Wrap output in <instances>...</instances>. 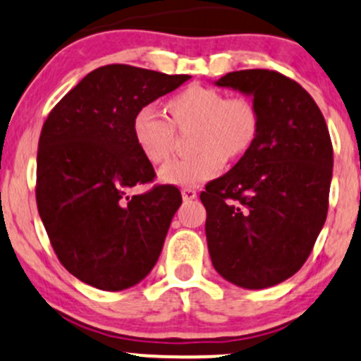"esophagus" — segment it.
Returning a JSON list of instances; mask_svg holds the SVG:
<instances>
[{"mask_svg":"<svg viewBox=\"0 0 361 361\" xmlns=\"http://www.w3.org/2000/svg\"><path fill=\"white\" fill-rule=\"evenodd\" d=\"M181 197H183V200H195L197 199V192L193 188H183L181 190Z\"/></svg>","mask_w":361,"mask_h":361,"instance_id":"1","label":"esophagus"}]
</instances>
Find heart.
Returning a JSON list of instances; mask_svg holds the SVG:
<instances>
[{
  "label": "heart",
  "mask_w": 361,
  "mask_h": 361,
  "mask_svg": "<svg viewBox=\"0 0 361 361\" xmlns=\"http://www.w3.org/2000/svg\"><path fill=\"white\" fill-rule=\"evenodd\" d=\"M171 120L147 104L133 116L132 132L138 149L152 164L168 161L176 130H192L190 145L195 152L171 161L161 169V180L178 187H197L219 174L226 157H238L255 140L259 111L248 96H229L221 89L190 85L168 102Z\"/></svg>",
  "instance_id": "b5f03b06"
}]
</instances>
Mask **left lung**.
Segmentation results:
<instances>
[{"instance_id":"left-lung-1","label":"left lung","mask_w":361,"mask_h":361,"mask_svg":"<svg viewBox=\"0 0 361 361\" xmlns=\"http://www.w3.org/2000/svg\"><path fill=\"white\" fill-rule=\"evenodd\" d=\"M216 84L252 94L259 132L200 193L209 253L226 281L264 290L302 269L326 223L331 135L310 94L279 71H231Z\"/></svg>"}]
</instances>
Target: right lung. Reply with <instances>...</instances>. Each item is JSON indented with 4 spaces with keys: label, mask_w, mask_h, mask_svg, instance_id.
Returning <instances> with one entry per match:
<instances>
[{
    "label": "right lung",
    "mask_w": 361,
    "mask_h": 361,
    "mask_svg": "<svg viewBox=\"0 0 361 361\" xmlns=\"http://www.w3.org/2000/svg\"><path fill=\"white\" fill-rule=\"evenodd\" d=\"M132 65L90 71L47 114L35 202L51 247L77 279L104 291L140 283L156 265L181 193L156 178L133 138L140 108L187 82Z\"/></svg>",
    "instance_id": "1"
}]
</instances>
